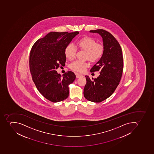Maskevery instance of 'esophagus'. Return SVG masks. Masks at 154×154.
Wrapping results in <instances>:
<instances>
[{"label":"esophagus","mask_w":154,"mask_h":154,"mask_svg":"<svg viewBox=\"0 0 154 154\" xmlns=\"http://www.w3.org/2000/svg\"><path fill=\"white\" fill-rule=\"evenodd\" d=\"M75 75H76V78H79L81 77V76H83V75H80V74H75Z\"/></svg>","instance_id":"obj_1"}]
</instances>
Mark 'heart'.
<instances>
[{"label": "heart", "mask_w": 154, "mask_h": 154, "mask_svg": "<svg viewBox=\"0 0 154 154\" xmlns=\"http://www.w3.org/2000/svg\"><path fill=\"white\" fill-rule=\"evenodd\" d=\"M77 45L79 48L87 51L86 59L89 60L91 62H97L103 55V46L100 44L97 43V41L94 39L90 36L81 38L78 41ZM76 52V48L72 44L67 45L64 50L65 55L69 60H72L75 58ZM88 66V63L86 62L76 61L72 63L70 66L72 70L81 73L83 72Z\"/></svg>", "instance_id": "b5f03b06"}]
</instances>
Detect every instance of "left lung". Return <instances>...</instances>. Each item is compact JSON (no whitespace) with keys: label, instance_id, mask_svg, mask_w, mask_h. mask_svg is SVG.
<instances>
[{"label":"left lung","instance_id":"left-lung-1","mask_svg":"<svg viewBox=\"0 0 154 154\" xmlns=\"http://www.w3.org/2000/svg\"><path fill=\"white\" fill-rule=\"evenodd\" d=\"M103 38L104 52L102 58L91 68V72L100 70L97 79L91 80L86 75L87 83L84 96L91 102L100 103L110 97L119 85L123 69L122 52L119 44L111 34L103 29L90 31Z\"/></svg>","mask_w":154,"mask_h":154}]
</instances>
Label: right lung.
<instances>
[{"mask_svg":"<svg viewBox=\"0 0 154 154\" xmlns=\"http://www.w3.org/2000/svg\"><path fill=\"white\" fill-rule=\"evenodd\" d=\"M79 34L51 32L32 48L29 66L32 79L38 91L51 102H61L69 96V85L76 76L71 71L62 76L56 70L65 64V48Z\"/></svg>","mask_w":154,"mask_h":154,"instance_id":"1","label":"right lung"}]
</instances>
